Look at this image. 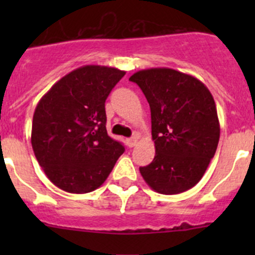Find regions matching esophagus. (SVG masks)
I'll use <instances>...</instances> for the list:
<instances>
[{"label": "esophagus", "instance_id": "esophagus-1", "mask_svg": "<svg viewBox=\"0 0 255 255\" xmlns=\"http://www.w3.org/2000/svg\"><path fill=\"white\" fill-rule=\"evenodd\" d=\"M138 142V138L137 137H132V138H128L127 139V145L129 146V148H133V146H135V144Z\"/></svg>", "mask_w": 255, "mask_h": 255}]
</instances>
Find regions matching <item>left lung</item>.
Listing matches in <instances>:
<instances>
[{
    "instance_id": "left-lung-1",
    "label": "left lung",
    "mask_w": 255,
    "mask_h": 255,
    "mask_svg": "<svg viewBox=\"0 0 255 255\" xmlns=\"http://www.w3.org/2000/svg\"><path fill=\"white\" fill-rule=\"evenodd\" d=\"M129 80L150 106L155 156L139 168L143 179L159 194L187 191L202 179L220 140L210 90L199 79L169 68L137 71Z\"/></svg>"
}]
</instances>
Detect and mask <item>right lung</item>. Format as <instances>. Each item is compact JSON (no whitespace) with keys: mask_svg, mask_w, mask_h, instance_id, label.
I'll list each match as a JSON object with an SVG mask.
<instances>
[{"mask_svg":"<svg viewBox=\"0 0 255 255\" xmlns=\"http://www.w3.org/2000/svg\"><path fill=\"white\" fill-rule=\"evenodd\" d=\"M126 71L101 65L73 70L35 107L32 146L45 175L59 189L86 194L110 175L125 146L107 134L105 102Z\"/></svg>","mask_w":255,"mask_h":255,"instance_id":"1","label":"right lung"}]
</instances>
